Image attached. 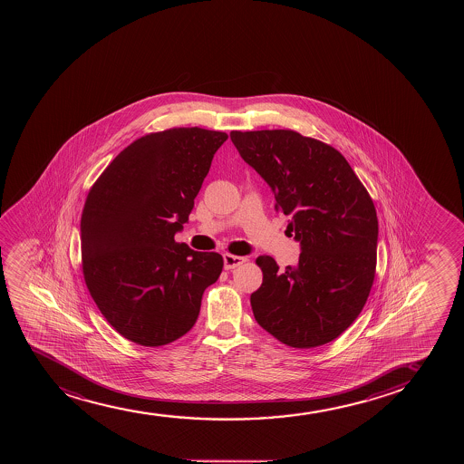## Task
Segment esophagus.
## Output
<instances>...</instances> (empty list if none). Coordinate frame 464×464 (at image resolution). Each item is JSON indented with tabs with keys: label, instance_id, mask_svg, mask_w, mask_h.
<instances>
[{
	"label": "esophagus",
	"instance_id": "esophagus-1",
	"mask_svg": "<svg viewBox=\"0 0 464 464\" xmlns=\"http://www.w3.org/2000/svg\"><path fill=\"white\" fill-rule=\"evenodd\" d=\"M224 260V269H235V267L240 266V265H243L245 263L246 258L245 256H230V254H224L223 256Z\"/></svg>",
	"mask_w": 464,
	"mask_h": 464
}]
</instances>
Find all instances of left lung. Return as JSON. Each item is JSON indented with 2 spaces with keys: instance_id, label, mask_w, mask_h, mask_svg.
<instances>
[{
  "instance_id": "8db88e82",
  "label": "left lung",
  "mask_w": 464,
  "mask_h": 464,
  "mask_svg": "<svg viewBox=\"0 0 464 464\" xmlns=\"http://www.w3.org/2000/svg\"><path fill=\"white\" fill-rule=\"evenodd\" d=\"M246 164L271 187L300 245L295 267L260 256L263 283L252 293L258 325L294 348L334 341L367 302L376 269L378 217L345 158L291 130L232 131Z\"/></svg>"
}]
</instances>
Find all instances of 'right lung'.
<instances>
[{"instance_id":"1","label":"right lung","mask_w":464,"mask_h":464,"mask_svg":"<svg viewBox=\"0 0 464 464\" xmlns=\"http://www.w3.org/2000/svg\"><path fill=\"white\" fill-rule=\"evenodd\" d=\"M227 134L171 128L122 150L86 197L81 238L91 297L128 341L160 346L197 322L223 256L175 235L188 223L213 155Z\"/></svg>"}]
</instances>
